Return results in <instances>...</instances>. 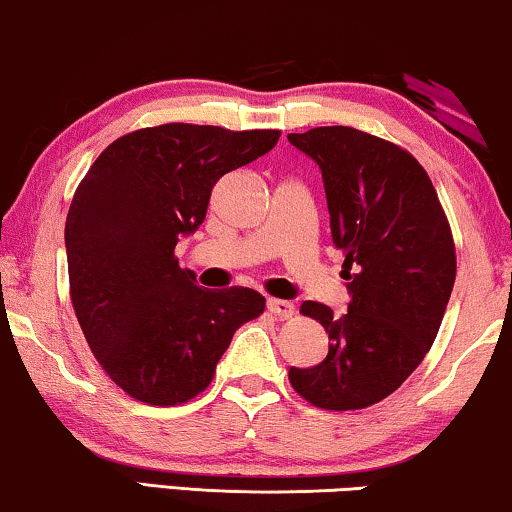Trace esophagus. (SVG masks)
<instances>
[{
	"mask_svg": "<svg viewBox=\"0 0 512 512\" xmlns=\"http://www.w3.org/2000/svg\"><path fill=\"white\" fill-rule=\"evenodd\" d=\"M268 310L279 319H291L293 312H296V307H293V303H289V300L268 298Z\"/></svg>",
	"mask_w": 512,
	"mask_h": 512,
	"instance_id": "1",
	"label": "esophagus"
}]
</instances>
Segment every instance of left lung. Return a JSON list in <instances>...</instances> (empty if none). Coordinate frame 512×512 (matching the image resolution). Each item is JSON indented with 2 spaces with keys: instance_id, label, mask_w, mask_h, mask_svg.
<instances>
[{
  "instance_id": "1",
  "label": "left lung",
  "mask_w": 512,
  "mask_h": 512,
  "mask_svg": "<svg viewBox=\"0 0 512 512\" xmlns=\"http://www.w3.org/2000/svg\"><path fill=\"white\" fill-rule=\"evenodd\" d=\"M289 142L324 177L345 314L305 300L300 314L326 328L328 354L291 368L289 382L314 408L363 410L401 387L436 340L457 277L450 221L417 158L394 142L324 125Z\"/></svg>"
}]
</instances>
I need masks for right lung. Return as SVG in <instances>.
<instances>
[{
	"label": "right lung",
	"instance_id": "right-lung-1",
	"mask_svg": "<svg viewBox=\"0 0 512 512\" xmlns=\"http://www.w3.org/2000/svg\"><path fill=\"white\" fill-rule=\"evenodd\" d=\"M279 135L142 128L111 142L76 188L65 223L69 298L100 368L135 401L165 408L202 394L233 333L263 314L254 289L195 284L174 247L205 221L216 181Z\"/></svg>",
	"mask_w": 512,
	"mask_h": 512
}]
</instances>
